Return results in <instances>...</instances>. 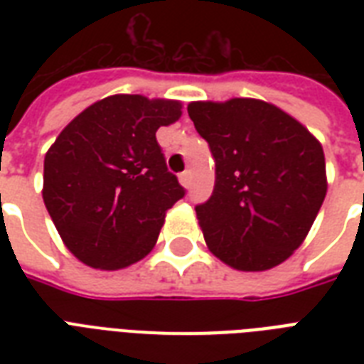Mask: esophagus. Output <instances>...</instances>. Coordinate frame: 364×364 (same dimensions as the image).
Wrapping results in <instances>:
<instances>
[{
    "instance_id": "obj_1",
    "label": "esophagus",
    "mask_w": 364,
    "mask_h": 364,
    "mask_svg": "<svg viewBox=\"0 0 364 364\" xmlns=\"http://www.w3.org/2000/svg\"><path fill=\"white\" fill-rule=\"evenodd\" d=\"M179 183H181L183 187H188L191 185V171H183V173H179Z\"/></svg>"
}]
</instances>
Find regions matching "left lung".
Listing matches in <instances>:
<instances>
[{
    "instance_id": "8db88e82",
    "label": "left lung",
    "mask_w": 364,
    "mask_h": 364,
    "mask_svg": "<svg viewBox=\"0 0 364 364\" xmlns=\"http://www.w3.org/2000/svg\"><path fill=\"white\" fill-rule=\"evenodd\" d=\"M187 111L215 159L213 194L196 205L210 251L243 272L282 264L327 194L321 143L262 100L193 102Z\"/></svg>"
}]
</instances>
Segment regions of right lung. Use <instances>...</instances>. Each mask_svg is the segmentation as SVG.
<instances>
[{
	"instance_id": "add662e5",
	"label": "right lung",
	"mask_w": 364,
	"mask_h": 364,
	"mask_svg": "<svg viewBox=\"0 0 364 364\" xmlns=\"http://www.w3.org/2000/svg\"><path fill=\"white\" fill-rule=\"evenodd\" d=\"M179 117L176 100L115 94L79 113L50 145L43 202L81 262L119 270L151 253L166 211L185 196L156 141L160 126Z\"/></svg>"
}]
</instances>
